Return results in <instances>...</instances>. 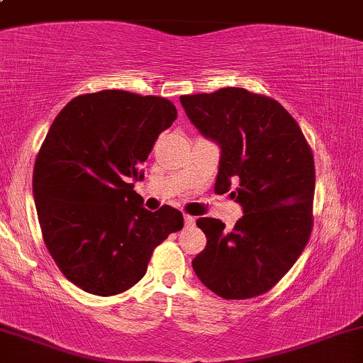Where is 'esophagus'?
<instances>
[{
  "label": "esophagus",
  "instance_id": "1",
  "mask_svg": "<svg viewBox=\"0 0 363 363\" xmlns=\"http://www.w3.org/2000/svg\"><path fill=\"white\" fill-rule=\"evenodd\" d=\"M194 220H196V218H194L193 215H184V225L186 227H193Z\"/></svg>",
  "mask_w": 363,
  "mask_h": 363
}]
</instances>
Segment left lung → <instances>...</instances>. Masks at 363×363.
Here are the masks:
<instances>
[{
  "label": "left lung",
  "instance_id": "obj_1",
  "mask_svg": "<svg viewBox=\"0 0 363 363\" xmlns=\"http://www.w3.org/2000/svg\"><path fill=\"white\" fill-rule=\"evenodd\" d=\"M203 138L220 148L215 191L242 208L234 229L218 218L196 225L206 246L193 260L198 279L225 300H246L276 286L308 242L315 191L313 155L294 118L276 99L242 87L181 96Z\"/></svg>",
  "mask_w": 363,
  "mask_h": 363
}]
</instances>
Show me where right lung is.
<instances>
[{
	"label": "right lung",
	"instance_id": "obj_1",
	"mask_svg": "<svg viewBox=\"0 0 363 363\" xmlns=\"http://www.w3.org/2000/svg\"><path fill=\"white\" fill-rule=\"evenodd\" d=\"M175 117L169 99L108 89L74 98L51 123L34 165L35 210L48 252L84 291L133 288L155 246L184 225L179 210L150 212L133 189Z\"/></svg>",
	"mask_w": 363,
	"mask_h": 363
}]
</instances>
